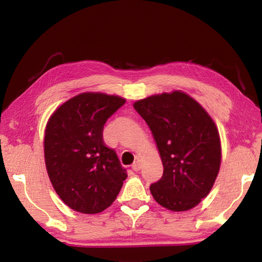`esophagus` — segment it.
I'll return each instance as SVG.
<instances>
[{
    "label": "esophagus",
    "instance_id": "34e87169",
    "mask_svg": "<svg viewBox=\"0 0 262 262\" xmlns=\"http://www.w3.org/2000/svg\"><path fill=\"white\" fill-rule=\"evenodd\" d=\"M132 168H133V170H134L135 172L140 171V170H141V164H140V162H139V161H136V162L133 163Z\"/></svg>",
    "mask_w": 262,
    "mask_h": 262
}]
</instances>
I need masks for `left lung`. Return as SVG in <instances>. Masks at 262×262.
<instances>
[{"label": "left lung", "mask_w": 262, "mask_h": 262, "mask_svg": "<svg viewBox=\"0 0 262 262\" xmlns=\"http://www.w3.org/2000/svg\"><path fill=\"white\" fill-rule=\"evenodd\" d=\"M156 141L163 176L150 185L159 205L173 211L195 207L210 192L220 171L221 142L202 106L181 91L136 101Z\"/></svg>", "instance_id": "obj_1"}]
</instances>
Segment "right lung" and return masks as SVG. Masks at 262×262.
<instances>
[{
    "instance_id": "1",
    "label": "right lung",
    "mask_w": 262,
    "mask_h": 262,
    "mask_svg": "<svg viewBox=\"0 0 262 262\" xmlns=\"http://www.w3.org/2000/svg\"><path fill=\"white\" fill-rule=\"evenodd\" d=\"M118 96L81 94L61 105L47 122L45 162L55 192L66 205L97 214L112 205L127 178L103 130L125 104Z\"/></svg>"
}]
</instances>
